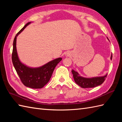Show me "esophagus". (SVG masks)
Segmentation results:
<instances>
[{
	"label": "esophagus",
	"mask_w": 122,
	"mask_h": 122,
	"mask_svg": "<svg viewBox=\"0 0 122 122\" xmlns=\"http://www.w3.org/2000/svg\"><path fill=\"white\" fill-rule=\"evenodd\" d=\"M66 55H67V56H70V54H69V53H67V54H66Z\"/></svg>",
	"instance_id": "esophagus-1"
}]
</instances>
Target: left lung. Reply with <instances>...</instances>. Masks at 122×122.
<instances>
[{"label": "left lung", "mask_w": 122, "mask_h": 122, "mask_svg": "<svg viewBox=\"0 0 122 122\" xmlns=\"http://www.w3.org/2000/svg\"><path fill=\"white\" fill-rule=\"evenodd\" d=\"M107 39L108 40V38ZM112 59V53L111 54V60ZM72 73L73 74V78L76 83L82 88H90L94 87L98 85L102 84L107 77V73L104 76H96L92 77H84L80 76L77 72L74 71V70H72Z\"/></svg>", "instance_id": "1"}]
</instances>
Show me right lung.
<instances>
[{"label":"right lung","mask_w":122,"mask_h":122,"mask_svg":"<svg viewBox=\"0 0 122 122\" xmlns=\"http://www.w3.org/2000/svg\"><path fill=\"white\" fill-rule=\"evenodd\" d=\"M31 23H27L15 36L13 42L12 61L18 75L25 86L32 89H41L49 81L56 66L62 59H55L37 68L28 66L20 61L16 48L17 37Z\"/></svg>","instance_id":"1"}]
</instances>
